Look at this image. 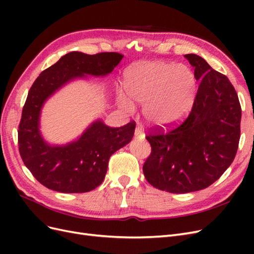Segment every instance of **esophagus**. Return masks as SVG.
I'll return each instance as SVG.
<instances>
[{
	"instance_id": "esophagus-1",
	"label": "esophagus",
	"mask_w": 254,
	"mask_h": 254,
	"mask_svg": "<svg viewBox=\"0 0 254 254\" xmlns=\"http://www.w3.org/2000/svg\"><path fill=\"white\" fill-rule=\"evenodd\" d=\"M134 135L135 137H141V139H143L144 137V133H143V130L140 126H136L135 128V132H134Z\"/></svg>"
}]
</instances>
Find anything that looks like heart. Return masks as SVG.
I'll list each match as a JSON object with an SVG mask.
<instances>
[{"label": "heart", "mask_w": 254, "mask_h": 254, "mask_svg": "<svg viewBox=\"0 0 254 254\" xmlns=\"http://www.w3.org/2000/svg\"><path fill=\"white\" fill-rule=\"evenodd\" d=\"M125 89L133 102L145 105L146 120L157 126H170L183 119L193 103L196 80L183 64L147 63L130 67L125 74ZM128 110L132 103L120 97Z\"/></svg>", "instance_id": "obj_1"}]
</instances>
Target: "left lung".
I'll list each match as a JSON object with an SVG mask.
<instances>
[{"label": "left lung", "mask_w": 254, "mask_h": 254, "mask_svg": "<svg viewBox=\"0 0 254 254\" xmlns=\"http://www.w3.org/2000/svg\"><path fill=\"white\" fill-rule=\"evenodd\" d=\"M199 87L180 126L146 136L151 146L143 173L153 188L186 194L210 187L231 165L241 137L242 108L232 83L195 54L184 56Z\"/></svg>", "instance_id": "8db88e82"}]
</instances>
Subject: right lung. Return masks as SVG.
Segmentation results:
<instances>
[{"label":"right lung","mask_w":254,"mask_h":254,"mask_svg":"<svg viewBox=\"0 0 254 254\" xmlns=\"http://www.w3.org/2000/svg\"><path fill=\"white\" fill-rule=\"evenodd\" d=\"M123 57L119 53H67L33 83L22 110L19 151L25 166L44 187L60 193H86L94 190L105 179L110 157L132 140L133 122L113 128L97 120L77 140L65 145H51L40 132L41 109L56 91L88 75L105 77Z\"/></svg>","instance_id":"obj_1"}]
</instances>
